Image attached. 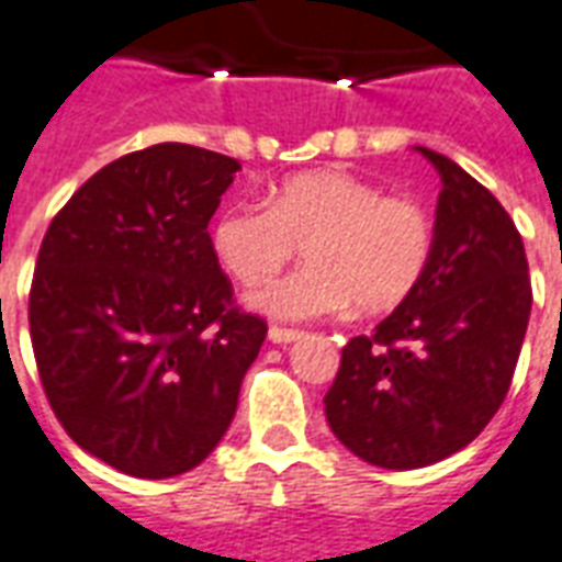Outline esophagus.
Instances as JSON below:
<instances>
[{
	"label": "esophagus",
	"mask_w": 562,
	"mask_h": 562,
	"mask_svg": "<svg viewBox=\"0 0 562 562\" xmlns=\"http://www.w3.org/2000/svg\"><path fill=\"white\" fill-rule=\"evenodd\" d=\"M304 337V330H294V328H268V340L270 342H280V346H285V342H294Z\"/></svg>",
	"instance_id": "obj_1"
}]
</instances>
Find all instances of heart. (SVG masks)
I'll return each instance as SVG.
<instances>
[{
  "label": "heart",
  "instance_id": "heart-1",
  "mask_svg": "<svg viewBox=\"0 0 562 562\" xmlns=\"http://www.w3.org/2000/svg\"><path fill=\"white\" fill-rule=\"evenodd\" d=\"M213 256L244 285L270 280L304 244L306 265L246 297L270 318L306 322L358 306L385 313L418 289L434 258V220L413 198L385 195L349 171L294 173L268 204L225 207Z\"/></svg>",
  "mask_w": 562,
  "mask_h": 562
}]
</instances>
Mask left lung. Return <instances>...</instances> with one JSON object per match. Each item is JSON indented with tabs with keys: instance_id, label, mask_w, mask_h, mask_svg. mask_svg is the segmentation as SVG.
<instances>
[{
	"instance_id": "8db88e82",
	"label": "left lung",
	"mask_w": 562,
	"mask_h": 562,
	"mask_svg": "<svg viewBox=\"0 0 562 562\" xmlns=\"http://www.w3.org/2000/svg\"><path fill=\"white\" fill-rule=\"evenodd\" d=\"M442 177L427 273L370 337L342 349L325 394L334 436L382 470H418L482 434L506 401L530 322L527 252L475 177L418 147Z\"/></svg>"
}]
</instances>
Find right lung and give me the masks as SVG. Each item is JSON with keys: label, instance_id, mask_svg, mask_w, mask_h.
I'll return each instance as SVG.
<instances>
[{"label": "right lung", "instance_id": "right-lung-1", "mask_svg": "<svg viewBox=\"0 0 562 562\" xmlns=\"http://www.w3.org/2000/svg\"><path fill=\"white\" fill-rule=\"evenodd\" d=\"M240 161L153 144L56 213L30 292L47 401L92 458L135 479L195 470L228 430L268 325L232 306L210 216Z\"/></svg>", "mask_w": 562, "mask_h": 562}]
</instances>
